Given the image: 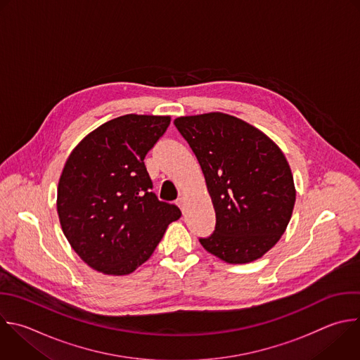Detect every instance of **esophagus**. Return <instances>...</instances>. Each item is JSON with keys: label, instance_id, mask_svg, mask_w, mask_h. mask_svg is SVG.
Listing matches in <instances>:
<instances>
[{"label": "esophagus", "instance_id": "obj_1", "mask_svg": "<svg viewBox=\"0 0 360 360\" xmlns=\"http://www.w3.org/2000/svg\"><path fill=\"white\" fill-rule=\"evenodd\" d=\"M176 205L181 207L182 212H185V198H179V199L176 200Z\"/></svg>", "mask_w": 360, "mask_h": 360}]
</instances>
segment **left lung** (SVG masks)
Returning <instances> with one entry per match:
<instances>
[{"instance_id":"obj_1","label":"left lung","mask_w":360,"mask_h":360,"mask_svg":"<svg viewBox=\"0 0 360 360\" xmlns=\"http://www.w3.org/2000/svg\"><path fill=\"white\" fill-rule=\"evenodd\" d=\"M174 124L199 161L216 212L214 230L200 245L230 264L263 257L284 234L295 203L283 151L224 112L178 117Z\"/></svg>"}]
</instances>
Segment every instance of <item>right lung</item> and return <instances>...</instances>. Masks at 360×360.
I'll list each match as a JSON object with an SVG mask.
<instances>
[{"label": "right lung", "instance_id": "add662e5", "mask_svg": "<svg viewBox=\"0 0 360 360\" xmlns=\"http://www.w3.org/2000/svg\"><path fill=\"white\" fill-rule=\"evenodd\" d=\"M169 115L126 114L87 134L69 155L58 185L62 230L91 269L126 276L146 263L178 206L151 191L147 153L164 136Z\"/></svg>", "mask_w": 360, "mask_h": 360}]
</instances>
